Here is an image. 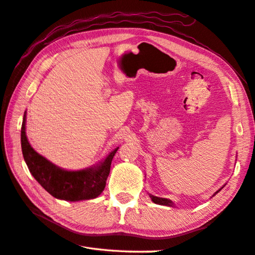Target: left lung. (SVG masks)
<instances>
[{
	"instance_id": "obj_1",
	"label": "left lung",
	"mask_w": 255,
	"mask_h": 255,
	"mask_svg": "<svg viewBox=\"0 0 255 255\" xmlns=\"http://www.w3.org/2000/svg\"><path fill=\"white\" fill-rule=\"evenodd\" d=\"M151 201L156 203V204H160V205H166V206H172L173 203L172 201L166 200V198H161V197H157V196H152L150 195Z\"/></svg>"
}]
</instances>
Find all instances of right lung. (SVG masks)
<instances>
[{"mask_svg":"<svg viewBox=\"0 0 255 255\" xmlns=\"http://www.w3.org/2000/svg\"><path fill=\"white\" fill-rule=\"evenodd\" d=\"M21 146L30 173L41 186L53 197L71 202L91 200L100 195L105 189L113 158L118 150V148H116L104 163L96 168L77 172L61 169L39 155L31 147L25 135V115L21 128Z\"/></svg>","mask_w":255,"mask_h":255,"instance_id":"obj_1","label":"right lung"}]
</instances>
